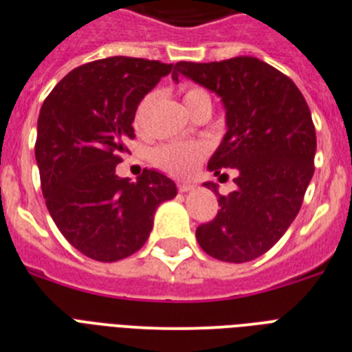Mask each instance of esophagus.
I'll list each match as a JSON object with an SVG mask.
<instances>
[{"label": "esophagus", "instance_id": "34e87169", "mask_svg": "<svg viewBox=\"0 0 352 352\" xmlns=\"http://www.w3.org/2000/svg\"><path fill=\"white\" fill-rule=\"evenodd\" d=\"M196 186L195 184H191V182H180L179 184V191L180 192H188V191H192V189H195Z\"/></svg>", "mask_w": 352, "mask_h": 352}]
</instances>
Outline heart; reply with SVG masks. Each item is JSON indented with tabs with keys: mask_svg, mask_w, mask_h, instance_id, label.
I'll return each mask as SVG.
<instances>
[{
	"mask_svg": "<svg viewBox=\"0 0 352 352\" xmlns=\"http://www.w3.org/2000/svg\"><path fill=\"white\" fill-rule=\"evenodd\" d=\"M198 100H210L207 91L201 87H188L184 93V103L186 107L192 105ZM205 156V147L201 144H182V142H172V144L161 145L154 151L153 161L157 168L170 173L173 177L191 175L199 160Z\"/></svg>",
	"mask_w": 352,
	"mask_h": 352,
	"instance_id": "obj_1",
	"label": "heart"
}]
</instances>
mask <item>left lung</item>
Here are the masks:
<instances>
[{"mask_svg": "<svg viewBox=\"0 0 352 352\" xmlns=\"http://www.w3.org/2000/svg\"><path fill=\"white\" fill-rule=\"evenodd\" d=\"M191 78L215 93L226 110V135L207 168L236 170V189L217 195L219 212L196 230L208 256L245 263L272 249L302 207L314 175L316 128L294 82L251 56L219 63L180 61L172 78ZM224 175V173H223Z\"/></svg>", "mask_w": 352, "mask_h": 352, "instance_id": "left-lung-1", "label": "left lung"}]
</instances>
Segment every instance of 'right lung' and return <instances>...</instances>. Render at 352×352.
<instances>
[{"label": "right lung", "instance_id": "obj_1", "mask_svg": "<svg viewBox=\"0 0 352 352\" xmlns=\"http://www.w3.org/2000/svg\"><path fill=\"white\" fill-rule=\"evenodd\" d=\"M173 65L140 58L98 59L69 72L43 101L34 145L42 191L72 245L112 263L147 242L154 212L175 198V182L156 170L137 182L116 173L135 138L138 103Z\"/></svg>", "mask_w": 352, "mask_h": 352}]
</instances>
